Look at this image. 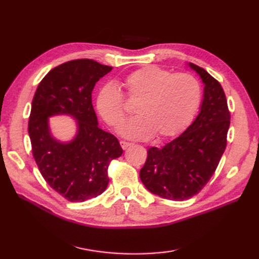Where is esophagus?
Listing matches in <instances>:
<instances>
[{"label":"esophagus","instance_id":"obj_1","mask_svg":"<svg viewBox=\"0 0 259 259\" xmlns=\"http://www.w3.org/2000/svg\"><path fill=\"white\" fill-rule=\"evenodd\" d=\"M120 145L122 147V149H126L129 146H131V142L125 141V140H120Z\"/></svg>","mask_w":259,"mask_h":259}]
</instances>
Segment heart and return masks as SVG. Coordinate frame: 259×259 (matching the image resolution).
Here are the masks:
<instances>
[{
	"instance_id": "obj_1",
	"label": "heart",
	"mask_w": 259,
	"mask_h": 259,
	"mask_svg": "<svg viewBox=\"0 0 259 259\" xmlns=\"http://www.w3.org/2000/svg\"><path fill=\"white\" fill-rule=\"evenodd\" d=\"M125 96L138 102L137 117L120 128L131 139H148L156 134L168 138L181 133L194 119L201 100L199 82L190 73H175L158 65H147L123 79ZM97 108L106 122L117 128L126 114L122 92L113 83L101 88Z\"/></svg>"
}]
</instances>
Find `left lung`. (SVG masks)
I'll return each instance as SVG.
<instances>
[{
  "instance_id": "left-lung-1",
  "label": "left lung",
  "mask_w": 259,
  "mask_h": 259,
  "mask_svg": "<svg viewBox=\"0 0 259 259\" xmlns=\"http://www.w3.org/2000/svg\"><path fill=\"white\" fill-rule=\"evenodd\" d=\"M205 84L200 112L183 134L161 148L148 150L140 179L152 194L186 200L207 185L227 146L230 112L219 82L194 63Z\"/></svg>"
}]
</instances>
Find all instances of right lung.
<instances>
[{
    "label": "right lung",
    "mask_w": 259,
    "mask_h": 259,
    "mask_svg": "<svg viewBox=\"0 0 259 259\" xmlns=\"http://www.w3.org/2000/svg\"><path fill=\"white\" fill-rule=\"evenodd\" d=\"M112 70L95 60L78 59L58 65L38 84L33 97L29 136L33 158L52 189L71 202L84 201L106 190L108 168L122 155L118 139L98 126L92 90ZM70 114L78 134L68 144L54 140L48 117Z\"/></svg>",
    "instance_id": "right-lung-1"
}]
</instances>
